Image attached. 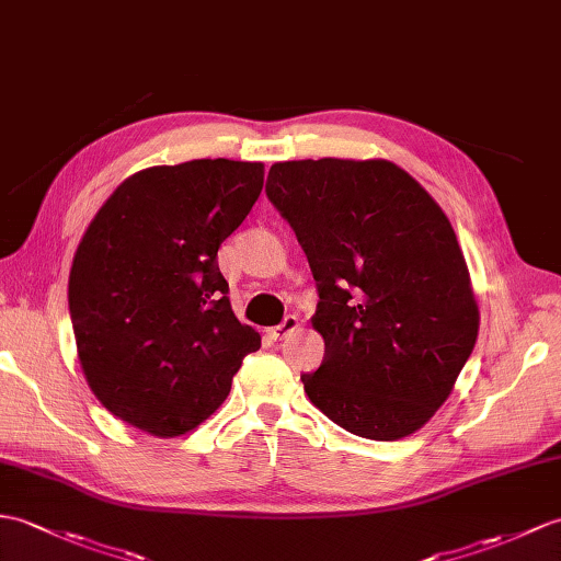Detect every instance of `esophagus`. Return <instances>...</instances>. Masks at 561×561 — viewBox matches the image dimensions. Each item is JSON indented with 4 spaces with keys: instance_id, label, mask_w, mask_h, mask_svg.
<instances>
[{
    "instance_id": "1",
    "label": "esophagus",
    "mask_w": 561,
    "mask_h": 561,
    "mask_svg": "<svg viewBox=\"0 0 561 561\" xmlns=\"http://www.w3.org/2000/svg\"><path fill=\"white\" fill-rule=\"evenodd\" d=\"M298 318L296 316H286L284 320H282V324H277V328H272V330H267V334H270V340H284V336H289L291 332H296L298 330Z\"/></svg>"
}]
</instances>
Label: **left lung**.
Listing matches in <instances>:
<instances>
[{
	"label": "left lung",
	"instance_id": "8db88e82",
	"mask_svg": "<svg viewBox=\"0 0 561 561\" xmlns=\"http://www.w3.org/2000/svg\"><path fill=\"white\" fill-rule=\"evenodd\" d=\"M265 191L318 284L324 358L301 375L312 407L358 437L413 435L451 394L480 328L447 215L389 160L275 162Z\"/></svg>",
	"mask_w": 561,
	"mask_h": 561
}]
</instances>
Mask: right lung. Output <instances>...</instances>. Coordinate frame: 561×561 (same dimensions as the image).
I'll list each match as a JSON object with an SVG mask.
<instances>
[{
  "label": "right lung",
  "instance_id": "add662e5",
  "mask_svg": "<svg viewBox=\"0 0 561 561\" xmlns=\"http://www.w3.org/2000/svg\"><path fill=\"white\" fill-rule=\"evenodd\" d=\"M263 162L191 160L122 181L69 275L88 387L116 419L179 437L221 407L260 334L229 301L217 251L263 191Z\"/></svg>",
  "mask_w": 561,
  "mask_h": 561
}]
</instances>
